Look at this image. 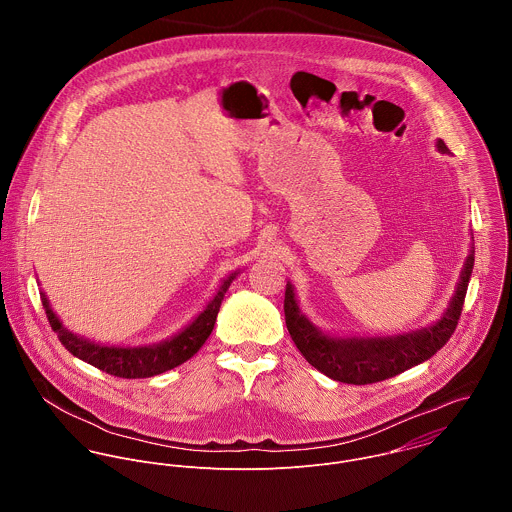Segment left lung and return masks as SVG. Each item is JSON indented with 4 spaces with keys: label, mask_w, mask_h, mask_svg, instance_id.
<instances>
[{
    "label": "left lung",
    "mask_w": 512,
    "mask_h": 512,
    "mask_svg": "<svg viewBox=\"0 0 512 512\" xmlns=\"http://www.w3.org/2000/svg\"><path fill=\"white\" fill-rule=\"evenodd\" d=\"M439 151L449 153V147L438 140ZM475 248L465 260L461 270V278L457 290L453 293L449 307L434 325L394 335V337H331L321 333L299 309L293 286L288 282L284 313L286 325L292 335L295 347L305 357V361L315 366L319 372L327 374L333 380L347 384H372L396 376L412 366L420 365L434 357L439 349L453 335L465 293L469 286V278L473 272Z\"/></svg>",
    "instance_id": "1"
}]
</instances>
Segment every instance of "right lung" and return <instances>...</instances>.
<instances>
[{
    "label": "right lung",
    "mask_w": 512,
    "mask_h": 512,
    "mask_svg": "<svg viewBox=\"0 0 512 512\" xmlns=\"http://www.w3.org/2000/svg\"><path fill=\"white\" fill-rule=\"evenodd\" d=\"M236 276L238 272H232L226 280H222L219 292L215 293V297L207 303V307L183 331H179L167 341L144 345V347H108V345H100L84 337H78L61 323V319L51 309L45 293H41V301L53 331L57 333L63 347L69 353H73L74 357L112 376L147 378V376H155L175 366L183 365L205 345V341L209 339L215 327L224 293L230 288Z\"/></svg>",
    "instance_id": "obj_1"
}]
</instances>
